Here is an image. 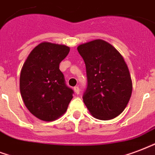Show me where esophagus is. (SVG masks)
I'll return each mask as SVG.
<instances>
[{
	"mask_svg": "<svg viewBox=\"0 0 155 155\" xmlns=\"http://www.w3.org/2000/svg\"><path fill=\"white\" fill-rule=\"evenodd\" d=\"M74 90H75V92L76 94H79V93H80V88H79V87H78V86H75V88H74Z\"/></svg>",
	"mask_w": 155,
	"mask_h": 155,
	"instance_id": "34e87169",
	"label": "esophagus"
}]
</instances>
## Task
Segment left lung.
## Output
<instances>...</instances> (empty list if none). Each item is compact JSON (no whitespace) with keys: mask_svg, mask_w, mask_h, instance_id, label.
<instances>
[{"mask_svg":"<svg viewBox=\"0 0 155 155\" xmlns=\"http://www.w3.org/2000/svg\"><path fill=\"white\" fill-rule=\"evenodd\" d=\"M84 61L88 87L84 102L94 118L109 120L120 115L130 100L133 82L124 57L103 40L77 47Z\"/></svg>","mask_w":155,"mask_h":155,"instance_id":"obj_1","label":"left lung"}]
</instances>
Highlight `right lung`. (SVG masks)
Wrapping results in <instances>:
<instances>
[{
	"mask_svg": "<svg viewBox=\"0 0 155 155\" xmlns=\"http://www.w3.org/2000/svg\"><path fill=\"white\" fill-rule=\"evenodd\" d=\"M64 45L42 42L26 59L20 73L19 88L26 107L43 121H54L67 111L73 90L65 84L59 64L69 54Z\"/></svg>",
	"mask_w": 155,
	"mask_h": 155,
	"instance_id": "right-lung-1",
	"label": "right lung"
}]
</instances>
